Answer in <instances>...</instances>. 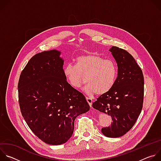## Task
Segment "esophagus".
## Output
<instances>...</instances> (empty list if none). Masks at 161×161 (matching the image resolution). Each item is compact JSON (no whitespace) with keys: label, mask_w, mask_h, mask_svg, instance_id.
I'll return each mask as SVG.
<instances>
[{"label":"esophagus","mask_w":161,"mask_h":161,"mask_svg":"<svg viewBox=\"0 0 161 161\" xmlns=\"http://www.w3.org/2000/svg\"><path fill=\"white\" fill-rule=\"evenodd\" d=\"M86 101L88 102L89 106L92 108V101H93L92 99L89 98V97H86Z\"/></svg>","instance_id":"esophagus-1"}]
</instances>
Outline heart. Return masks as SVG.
Segmentation results:
<instances>
[{"label":"heart","instance_id":"1","mask_svg":"<svg viewBox=\"0 0 161 161\" xmlns=\"http://www.w3.org/2000/svg\"><path fill=\"white\" fill-rule=\"evenodd\" d=\"M63 72L69 84L74 88H81L86 80L88 84L85 91L88 94L103 95L109 92L115 84L118 67L112 59L88 53L78 57L75 65L67 64Z\"/></svg>","mask_w":161,"mask_h":161}]
</instances>
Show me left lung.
<instances>
[{"instance_id": "left-lung-1", "label": "left lung", "mask_w": 161, "mask_h": 161, "mask_svg": "<svg viewBox=\"0 0 161 161\" xmlns=\"http://www.w3.org/2000/svg\"><path fill=\"white\" fill-rule=\"evenodd\" d=\"M109 51L117 63V79L113 88L99 96L92 107L112 119L111 125L102 128V133L109 137H119L133 127L142 112L144 77L128 52L117 47H112Z\"/></svg>"}]
</instances>
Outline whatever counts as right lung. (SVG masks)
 I'll use <instances>...</instances> for the list:
<instances>
[{"label":"right lung","mask_w":161,"mask_h":161,"mask_svg":"<svg viewBox=\"0 0 161 161\" xmlns=\"http://www.w3.org/2000/svg\"><path fill=\"white\" fill-rule=\"evenodd\" d=\"M60 54L53 50L33 56L18 84L23 117L41 140L53 145L69 140L76 118L90 109L83 94L67 81Z\"/></svg>","instance_id":"1"}]
</instances>
